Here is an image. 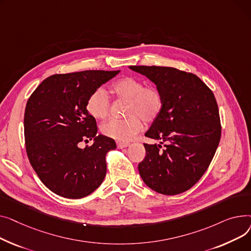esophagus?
<instances>
[{"mask_svg":"<svg viewBox=\"0 0 251 251\" xmlns=\"http://www.w3.org/2000/svg\"><path fill=\"white\" fill-rule=\"evenodd\" d=\"M117 148L119 149H124L126 148V147L129 146V143H122V142H117Z\"/></svg>","mask_w":251,"mask_h":251,"instance_id":"esophagus-1","label":"esophagus"}]
</instances>
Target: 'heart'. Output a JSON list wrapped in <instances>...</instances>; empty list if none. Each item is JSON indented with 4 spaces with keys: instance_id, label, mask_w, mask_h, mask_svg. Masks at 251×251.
Listing matches in <instances>:
<instances>
[{
    "instance_id": "1",
    "label": "heart",
    "mask_w": 251,
    "mask_h": 251,
    "mask_svg": "<svg viewBox=\"0 0 251 251\" xmlns=\"http://www.w3.org/2000/svg\"><path fill=\"white\" fill-rule=\"evenodd\" d=\"M112 93L120 99L128 100L126 110L127 119L110 120L101 126L104 136L126 143L143 128L145 123H153L158 119L163 108V97L155 87L146 86L137 78L125 77L116 81L112 86ZM109 98L106 92L98 88L87 100L86 109L96 120H103L109 112Z\"/></svg>"
}]
</instances>
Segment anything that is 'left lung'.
I'll return each mask as SVG.
<instances>
[{"label": "left lung", "instance_id": "left-lung-1", "mask_svg": "<svg viewBox=\"0 0 251 251\" xmlns=\"http://www.w3.org/2000/svg\"><path fill=\"white\" fill-rule=\"evenodd\" d=\"M128 68L153 82L163 97V108L145 136L166 145L160 150L161 145L144 144L141 177L159 194H181L200 180L218 148L221 124L216 98L191 73L170 67Z\"/></svg>", "mask_w": 251, "mask_h": 251}]
</instances>
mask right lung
<instances>
[{
	"mask_svg": "<svg viewBox=\"0 0 251 251\" xmlns=\"http://www.w3.org/2000/svg\"><path fill=\"white\" fill-rule=\"evenodd\" d=\"M121 71H83L52 75L29 97L24 113L26 152L39 179L52 193L67 199L89 196L106 175V153L113 139L97 136L96 122L88 113L89 96ZM93 139L82 150L78 144Z\"/></svg>",
	"mask_w": 251,
	"mask_h": 251,
	"instance_id": "add662e5",
	"label": "right lung"
}]
</instances>
